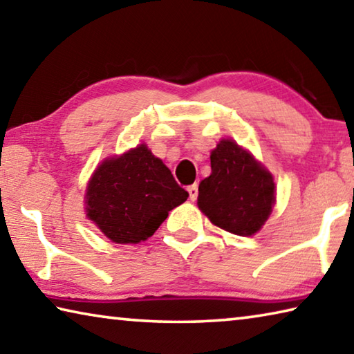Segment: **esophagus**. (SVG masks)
<instances>
[{
  "mask_svg": "<svg viewBox=\"0 0 354 354\" xmlns=\"http://www.w3.org/2000/svg\"><path fill=\"white\" fill-rule=\"evenodd\" d=\"M188 193H189V199L191 201H196L198 199V194H199V191H198V185H191V187H188Z\"/></svg>",
  "mask_w": 354,
  "mask_h": 354,
  "instance_id": "1",
  "label": "esophagus"
}]
</instances>
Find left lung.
<instances>
[{
  "mask_svg": "<svg viewBox=\"0 0 354 354\" xmlns=\"http://www.w3.org/2000/svg\"><path fill=\"white\" fill-rule=\"evenodd\" d=\"M210 163L212 174L199 183L201 212L230 234L254 235L273 210V176L232 139L218 142Z\"/></svg>",
  "mask_w": 354,
  "mask_h": 354,
  "instance_id": "left-lung-1",
  "label": "left lung"
}]
</instances>
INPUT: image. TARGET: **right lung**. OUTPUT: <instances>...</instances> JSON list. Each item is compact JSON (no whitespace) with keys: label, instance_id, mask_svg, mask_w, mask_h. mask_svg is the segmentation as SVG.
I'll list each match as a JSON object with an SVG mask.
<instances>
[{"label":"right lung","instance_id":"1","mask_svg":"<svg viewBox=\"0 0 354 354\" xmlns=\"http://www.w3.org/2000/svg\"><path fill=\"white\" fill-rule=\"evenodd\" d=\"M188 193L169 167L146 144L106 158L92 174L86 189V215L109 240L139 243L155 234L172 208Z\"/></svg>","mask_w":354,"mask_h":354}]
</instances>
